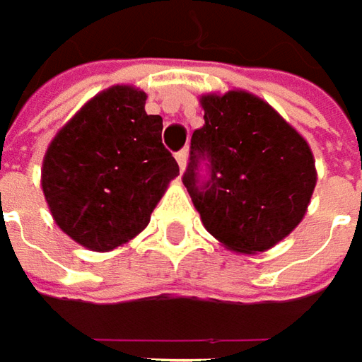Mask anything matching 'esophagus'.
<instances>
[{
  "label": "esophagus",
  "instance_id": "34e87169",
  "mask_svg": "<svg viewBox=\"0 0 362 362\" xmlns=\"http://www.w3.org/2000/svg\"><path fill=\"white\" fill-rule=\"evenodd\" d=\"M187 158H189V150H187V148H183L181 152L175 153V160H177V163H179V168H181V171L185 169Z\"/></svg>",
  "mask_w": 362,
  "mask_h": 362
}]
</instances>
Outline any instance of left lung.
Here are the masks:
<instances>
[{"mask_svg": "<svg viewBox=\"0 0 362 362\" xmlns=\"http://www.w3.org/2000/svg\"><path fill=\"white\" fill-rule=\"evenodd\" d=\"M183 183L204 228L228 250L257 253L298 226L316 187L308 142L247 91L202 95ZM205 175H202V165Z\"/></svg>", "mask_w": 362, "mask_h": 362, "instance_id": "obj_1", "label": "left lung"}]
</instances>
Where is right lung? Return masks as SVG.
Returning a JSON list of instances; mask_svg holds the SVG:
<instances>
[{
    "mask_svg": "<svg viewBox=\"0 0 362 362\" xmlns=\"http://www.w3.org/2000/svg\"><path fill=\"white\" fill-rule=\"evenodd\" d=\"M146 93L112 86L54 136L42 161V191L56 224L91 251L138 235L179 175L161 144L163 120L144 111Z\"/></svg>",
    "mask_w": 362,
    "mask_h": 362,
    "instance_id": "obj_1",
    "label": "right lung"
}]
</instances>
